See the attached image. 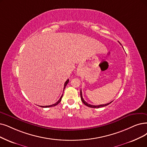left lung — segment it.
<instances>
[{
	"label": "left lung",
	"mask_w": 147,
	"mask_h": 147,
	"mask_svg": "<svg viewBox=\"0 0 147 147\" xmlns=\"http://www.w3.org/2000/svg\"><path fill=\"white\" fill-rule=\"evenodd\" d=\"M80 96H81V99L82 102H83L86 105H87V107H92V108H99V107H104V106H106V105H108L109 104H110V103L112 102L113 101H111L109 103H107V104H101V105H91V104H88L87 102H86L84 100V99L83 98V96H82V92H81V89L80 90Z\"/></svg>",
	"instance_id": "left-lung-1"
}]
</instances>
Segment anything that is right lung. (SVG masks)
Returning <instances> with one entry per match:
<instances>
[{
	"label": "right lung",
	"instance_id": "1",
	"mask_svg": "<svg viewBox=\"0 0 147 147\" xmlns=\"http://www.w3.org/2000/svg\"><path fill=\"white\" fill-rule=\"evenodd\" d=\"M69 80H67L66 82L65 83H64V88H63V90H64V89H65V87L66 86V85L67 84V83H69ZM63 97V95H61V96L60 97V98L59 99V100H58L56 103L54 104H52V105H46V106H40L41 107H44V108H47V107H53V106H55V105H57L58 104H59L60 102V101H61V98Z\"/></svg>",
	"mask_w": 147,
	"mask_h": 147
}]
</instances>
